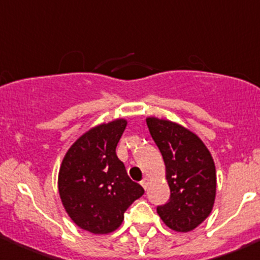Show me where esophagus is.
I'll list each match as a JSON object with an SVG mask.
<instances>
[{
    "mask_svg": "<svg viewBox=\"0 0 260 260\" xmlns=\"http://www.w3.org/2000/svg\"><path fill=\"white\" fill-rule=\"evenodd\" d=\"M148 183H149V180L147 179V177H145V179L141 181V185L143 186V188H145V190H146L147 187H148Z\"/></svg>",
    "mask_w": 260,
    "mask_h": 260,
    "instance_id": "esophagus-1",
    "label": "esophagus"
}]
</instances>
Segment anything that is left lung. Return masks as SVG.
Returning a JSON list of instances; mask_svg holds the SVG:
<instances>
[{"label":"left lung","instance_id":"left-lung-1","mask_svg":"<svg viewBox=\"0 0 260 260\" xmlns=\"http://www.w3.org/2000/svg\"><path fill=\"white\" fill-rule=\"evenodd\" d=\"M147 127L164 157L170 200L157 208L162 221L187 233L210 215L216 196V170L208 147L179 123L146 118Z\"/></svg>","mask_w":260,"mask_h":260}]
</instances>
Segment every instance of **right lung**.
<instances>
[{
	"mask_svg": "<svg viewBox=\"0 0 260 260\" xmlns=\"http://www.w3.org/2000/svg\"><path fill=\"white\" fill-rule=\"evenodd\" d=\"M127 127L123 118L86 131L62 158L57 188L70 219L93 234H109L145 190L128 177L115 147Z\"/></svg>",
	"mask_w": 260,
	"mask_h": 260,
	"instance_id": "obj_1",
	"label": "right lung"
}]
</instances>
